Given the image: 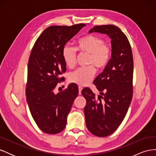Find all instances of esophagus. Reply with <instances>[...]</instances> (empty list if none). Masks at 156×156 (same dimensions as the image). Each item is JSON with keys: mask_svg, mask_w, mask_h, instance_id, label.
<instances>
[{"mask_svg": "<svg viewBox=\"0 0 156 156\" xmlns=\"http://www.w3.org/2000/svg\"><path fill=\"white\" fill-rule=\"evenodd\" d=\"M78 89H79V94H81V91H82V90H83V88L81 86H79L78 87Z\"/></svg>", "mask_w": 156, "mask_h": 156, "instance_id": "34e87169", "label": "esophagus"}]
</instances>
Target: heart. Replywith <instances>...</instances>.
<instances>
[{"label": "heart", "mask_w": 156, "mask_h": 156, "mask_svg": "<svg viewBox=\"0 0 156 156\" xmlns=\"http://www.w3.org/2000/svg\"><path fill=\"white\" fill-rule=\"evenodd\" d=\"M76 51L88 55L87 64L90 66L75 70L69 75V80L71 83L78 85L87 86L96 74V68L93 66L98 69H102L109 62L111 57V46L98 35L87 34L80 37L75 43V49L65 46L62 50V57L68 68H72L75 66Z\"/></svg>", "instance_id": "heart-1"}]
</instances>
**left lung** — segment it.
Instances as JSON below:
<instances>
[{
  "mask_svg": "<svg viewBox=\"0 0 156 156\" xmlns=\"http://www.w3.org/2000/svg\"><path fill=\"white\" fill-rule=\"evenodd\" d=\"M93 32L111 37V58L94 81L100 95L97 97L89 88L81 94L87 101L84 112L87 128L103 137L117 129L128 110L133 96V59L129 40L119 27L95 26L89 31Z\"/></svg>",
  "mask_w": 156,
  "mask_h": 156,
  "instance_id": "1",
  "label": "left lung"
}]
</instances>
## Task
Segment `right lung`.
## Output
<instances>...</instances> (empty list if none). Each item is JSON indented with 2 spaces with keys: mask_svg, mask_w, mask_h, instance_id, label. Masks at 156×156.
<instances>
[{
  "mask_svg": "<svg viewBox=\"0 0 156 156\" xmlns=\"http://www.w3.org/2000/svg\"><path fill=\"white\" fill-rule=\"evenodd\" d=\"M85 24L51 26L41 33L32 49L28 64L27 101L33 119L48 134H57L66 125L67 116L79 91L72 83L57 94L54 90L64 81L66 71L62 50Z\"/></svg>",
  "mask_w": 156,
  "mask_h": 156,
  "instance_id": "obj_1",
  "label": "right lung"
}]
</instances>
